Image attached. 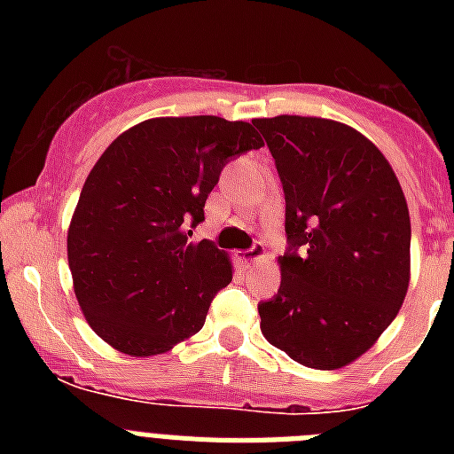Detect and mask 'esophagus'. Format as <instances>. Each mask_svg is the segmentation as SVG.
I'll return each instance as SVG.
<instances>
[{
    "mask_svg": "<svg viewBox=\"0 0 454 454\" xmlns=\"http://www.w3.org/2000/svg\"><path fill=\"white\" fill-rule=\"evenodd\" d=\"M263 254H266V250H263L262 243H254V246L247 247V250H240L236 256H239L240 263H246V266H250V263H254L256 259H262Z\"/></svg>",
    "mask_w": 454,
    "mask_h": 454,
    "instance_id": "1",
    "label": "esophagus"
}]
</instances>
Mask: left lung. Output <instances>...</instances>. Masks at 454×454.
<instances>
[{"label":"left lung","instance_id":"8db88e82","mask_svg":"<svg viewBox=\"0 0 454 454\" xmlns=\"http://www.w3.org/2000/svg\"><path fill=\"white\" fill-rule=\"evenodd\" d=\"M286 200V252L262 332L318 371L355 362L398 316L409 286L407 200L382 152L348 124L302 115L252 120Z\"/></svg>","mask_w":454,"mask_h":454}]
</instances>
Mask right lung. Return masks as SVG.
Wrapping results in <instances>:
<instances>
[{
    "label": "right lung",
    "instance_id": "right-lung-1",
    "mask_svg": "<svg viewBox=\"0 0 454 454\" xmlns=\"http://www.w3.org/2000/svg\"><path fill=\"white\" fill-rule=\"evenodd\" d=\"M262 145L250 122L191 115L145 120L106 147L67 231L74 293L99 339L150 356L202 330L231 263L185 227L204 220L223 168Z\"/></svg>",
    "mask_w": 454,
    "mask_h": 454
}]
</instances>
